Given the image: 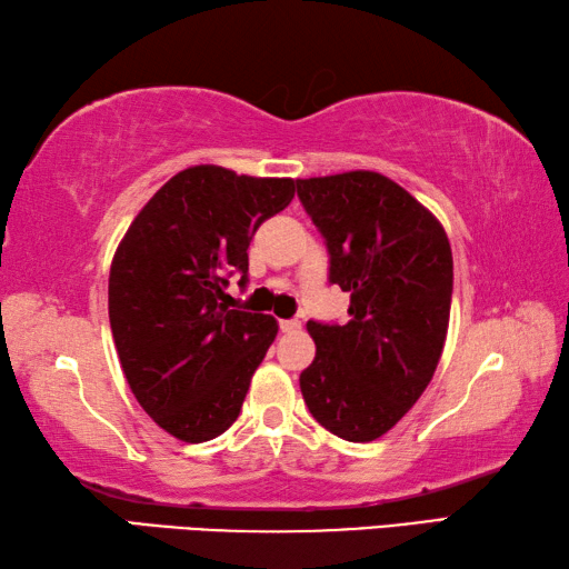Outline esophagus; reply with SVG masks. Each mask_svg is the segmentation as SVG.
<instances>
[{"label":"esophagus","instance_id":"1","mask_svg":"<svg viewBox=\"0 0 569 569\" xmlns=\"http://www.w3.org/2000/svg\"><path fill=\"white\" fill-rule=\"evenodd\" d=\"M278 328L283 330V333H293V330L301 328V320L296 318H286V320H278Z\"/></svg>","mask_w":569,"mask_h":569}]
</instances>
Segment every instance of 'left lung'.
<instances>
[{
	"label": "left lung",
	"instance_id": "obj_1",
	"mask_svg": "<svg viewBox=\"0 0 569 569\" xmlns=\"http://www.w3.org/2000/svg\"><path fill=\"white\" fill-rule=\"evenodd\" d=\"M326 239L328 281L350 293L346 326L308 320L316 358L301 373L311 416L333 436L370 442L416 406L446 346L452 253L426 206L376 171L298 179Z\"/></svg>",
	"mask_w": 569,
	"mask_h": 569
}]
</instances>
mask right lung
<instances>
[{"instance_id":"add662e5","label":"right lung","mask_w":569,"mask_h":569,"mask_svg":"<svg viewBox=\"0 0 569 569\" xmlns=\"http://www.w3.org/2000/svg\"><path fill=\"white\" fill-rule=\"evenodd\" d=\"M293 179H256L213 163L179 171L131 221L111 261L109 323L139 406L183 442L233 426L273 343V316L226 303L249 273L258 226L283 211Z\"/></svg>"}]
</instances>
